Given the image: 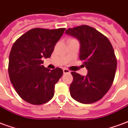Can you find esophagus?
<instances>
[{
    "label": "esophagus",
    "mask_w": 128,
    "mask_h": 128,
    "mask_svg": "<svg viewBox=\"0 0 128 128\" xmlns=\"http://www.w3.org/2000/svg\"><path fill=\"white\" fill-rule=\"evenodd\" d=\"M63 72H64V74H66V73H70V71L68 69H67V68H64L63 69Z\"/></svg>",
    "instance_id": "esophagus-1"
}]
</instances>
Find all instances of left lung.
Returning a JSON list of instances; mask_svg holds the SVG:
<instances>
[{
  "label": "left lung",
  "mask_w": 128,
  "mask_h": 128,
  "mask_svg": "<svg viewBox=\"0 0 128 128\" xmlns=\"http://www.w3.org/2000/svg\"><path fill=\"white\" fill-rule=\"evenodd\" d=\"M65 33L80 41V59L88 70L86 77L71 72L70 96L82 104L94 103L107 93L114 79L117 62L112 46L107 37L88 25L69 28Z\"/></svg>",
  "instance_id": "1"
}]
</instances>
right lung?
<instances>
[{"instance_id":"1","label":"right lung","mask_w":128,"mask_h":128,"mask_svg":"<svg viewBox=\"0 0 128 128\" xmlns=\"http://www.w3.org/2000/svg\"><path fill=\"white\" fill-rule=\"evenodd\" d=\"M65 29L34 28L14 43L9 58V76L16 91L25 102L41 105L53 97L55 85L63 70L45 68L42 59L50 58Z\"/></svg>"}]
</instances>
